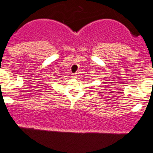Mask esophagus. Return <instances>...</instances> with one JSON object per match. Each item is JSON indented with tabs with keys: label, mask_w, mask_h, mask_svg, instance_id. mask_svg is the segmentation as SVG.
I'll return each mask as SVG.
<instances>
[{
	"label": "esophagus",
	"mask_w": 153,
	"mask_h": 153,
	"mask_svg": "<svg viewBox=\"0 0 153 153\" xmlns=\"http://www.w3.org/2000/svg\"><path fill=\"white\" fill-rule=\"evenodd\" d=\"M71 77H72L73 78H75L77 77V75H75V74H72V75H71Z\"/></svg>",
	"instance_id": "esophagus-1"
}]
</instances>
